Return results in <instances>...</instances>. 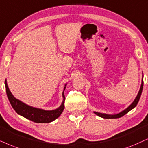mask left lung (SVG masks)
Listing matches in <instances>:
<instances>
[{
    "label": "left lung",
    "mask_w": 148,
    "mask_h": 148,
    "mask_svg": "<svg viewBox=\"0 0 148 148\" xmlns=\"http://www.w3.org/2000/svg\"><path fill=\"white\" fill-rule=\"evenodd\" d=\"M143 78H142L141 85V87H140L139 93H138L137 96H136L135 99H134L133 102H132V103L130 104V105L129 106L128 108H126V109L120 112L119 113L115 114V115H108V114L101 113H98V112H96V111H94L93 113L96 114V115L99 116V117H102V118H104V119H116V118H119V117H122V116L126 115V113H128L129 111H131L132 108H134L136 106V104H137L138 102H139L140 97H141L142 90H143Z\"/></svg>",
    "instance_id": "obj_1"
}]
</instances>
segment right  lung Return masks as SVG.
<instances>
[{
    "mask_svg": "<svg viewBox=\"0 0 148 148\" xmlns=\"http://www.w3.org/2000/svg\"><path fill=\"white\" fill-rule=\"evenodd\" d=\"M5 85L6 87L7 96L8 97L9 102L16 113L18 115H21L29 120L34 121L35 123H50L55 120L61 115L65 108L64 102L65 98L64 96V91L67 84L65 85L64 89H63L62 93L63 100L61 106L59 108H56L55 110H51V111H46V110L42 109V108L33 107V106L26 104L13 96V94L9 90L8 85H7V80H5Z\"/></svg>",
    "mask_w": 148,
    "mask_h": 148,
    "instance_id": "1",
    "label": "right lung"
}]
</instances>
